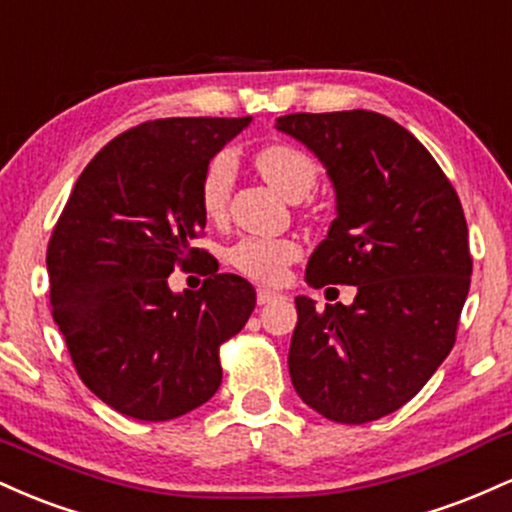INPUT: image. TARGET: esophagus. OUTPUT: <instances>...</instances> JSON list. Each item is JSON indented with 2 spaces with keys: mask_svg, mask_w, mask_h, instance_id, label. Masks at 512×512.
<instances>
[{
  "mask_svg": "<svg viewBox=\"0 0 512 512\" xmlns=\"http://www.w3.org/2000/svg\"><path fill=\"white\" fill-rule=\"evenodd\" d=\"M274 298H279V293H276V291H272V289H257V303H260V305L272 303Z\"/></svg>",
  "mask_w": 512,
  "mask_h": 512,
  "instance_id": "esophagus-1",
  "label": "esophagus"
}]
</instances>
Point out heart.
I'll list each match as a JSON object with an SVG mask.
<instances>
[{"instance_id":"heart-1","label":"heart","mask_w":512,"mask_h":512,"mask_svg":"<svg viewBox=\"0 0 512 512\" xmlns=\"http://www.w3.org/2000/svg\"><path fill=\"white\" fill-rule=\"evenodd\" d=\"M255 161L264 178L291 202H301L308 197L320 178V166L315 158L291 144L262 146ZM233 178H236V161L228 151L216 154L204 168L202 182H199V204L209 219H219L226 211ZM298 255H301V248L289 238H243L228 250V262L250 279L274 284L284 276L286 267L298 260Z\"/></svg>"}]
</instances>
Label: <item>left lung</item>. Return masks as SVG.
Masks as SVG:
<instances>
[{"mask_svg": "<svg viewBox=\"0 0 512 512\" xmlns=\"http://www.w3.org/2000/svg\"><path fill=\"white\" fill-rule=\"evenodd\" d=\"M276 129L320 158L337 197L305 281L356 286L351 305L296 298L291 383L325 419L368 424L407 404L455 344L472 276L460 197L426 146L380 113H293Z\"/></svg>", "mask_w": 512, "mask_h": 512, "instance_id": "left-lung-1", "label": "left lung"}]
</instances>
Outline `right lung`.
Returning a JSON list of instances; mask_svg holds the SVG:
<instances>
[{
	"mask_svg": "<svg viewBox=\"0 0 512 512\" xmlns=\"http://www.w3.org/2000/svg\"><path fill=\"white\" fill-rule=\"evenodd\" d=\"M252 117H166L127 129L76 180L48 245L52 317L76 373L139 421L178 419L221 385L219 346L255 310V289L204 267L202 289L173 293L207 226L204 168Z\"/></svg>",
	"mask_w": 512,
	"mask_h": 512,
	"instance_id": "add662e5",
	"label": "right lung"
}]
</instances>
